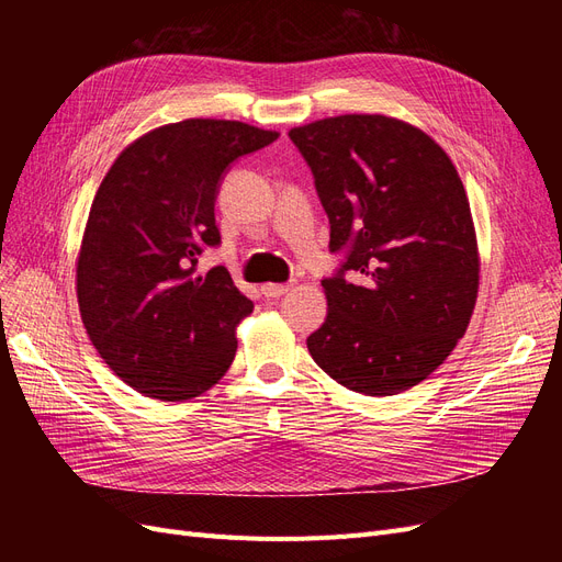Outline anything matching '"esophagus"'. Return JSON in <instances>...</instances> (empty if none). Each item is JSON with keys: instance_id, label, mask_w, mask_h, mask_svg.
Here are the masks:
<instances>
[{"instance_id": "34e87169", "label": "esophagus", "mask_w": 562, "mask_h": 562, "mask_svg": "<svg viewBox=\"0 0 562 562\" xmlns=\"http://www.w3.org/2000/svg\"><path fill=\"white\" fill-rule=\"evenodd\" d=\"M293 288V283H265L262 285V295L265 297H281V295H285L288 291H291Z\"/></svg>"}]
</instances>
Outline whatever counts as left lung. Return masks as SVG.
<instances>
[{"label": "left lung", "mask_w": 562, "mask_h": 562, "mask_svg": "<svg viewBox=\"0 0 562 562\" xmlns=\"http://www.w3.org/2000/svg\"><path fill=\"white\" fill-rule=\"evenodd\" d=\"M345 260L321 285L328 316L312 359L342 386L394 396L427 380L464 337L479 295V246L464 184L427 133L382 114L297 126Z\"/></svg>", "instance_id": "1"}]
</instances>
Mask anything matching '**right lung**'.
I'll list each match as a JSON object with an SVG mask.
<instances>
[{
  "label": "right lung",
  "instance_id": "right-lung-1",
  "mask_svg": "<svg viewBox=\"0 0 562 562\" xmlns=\"http://www.w3.org/2000/svg\"><path fill=\"white\" fill-rule=\"evenodd\" d=\"M279 133L225 119H184L116 157L91 203L77 260L83 328L116 378L145 396L187 401L225 375L236 323L252 302L217 265L215 199L229 166Z\"/></svg>",
  "mask_w": 562,
  "mask_h": 562
}]
</instances>
